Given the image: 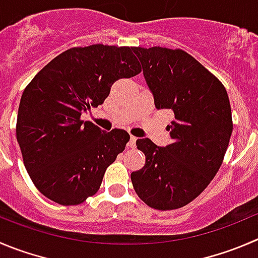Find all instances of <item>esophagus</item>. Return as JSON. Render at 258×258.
Wrapping results in <instances>:
<instances>
[{
	"instance_id": "obj_1",
	"label": "esophagus",
	"mask_w": 258,
	"mask_h": 258,
	"mask_svg": "<svg viewBox=\"0 0 258 258\" xmlns=\"http://www.w3.org/2000/svg\"><path fill=\"white\" fill-rule=\"evenodd\" d=\"M136 143H137V137L132 136L131 139H129V142H127V147H129V148H134V147H136Z\"/></svg>"
}]
</instances>
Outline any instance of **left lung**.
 <instances>
[{"mask_svg":"<svg viewBox=\"0 0 258 258\" xmlns=\"http://www.w3.org/2000/svg\"><path fill=\"white\" fill-rule=\"evenodd\" d=\"M133 51L156 107L172 110L175 120L168 125V146L137 141L146 164L132 172V182L148 207L178 209L198 198L222 166L233 131L229 99L222 82L181 49L136 46Z\"/></svg>","mask_w":258,"mask_h":258,"instance_id":"obj_1","label":"left lung"}]
</instances>
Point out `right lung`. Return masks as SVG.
Instances as JSON below:
<instances>
[{
	"mask_svg": "<svg viewBox=\"0 0 258 258\" xmlns=\"http://www.w3.org/2000/svg\"><path fill=\"white\" fill-rule=\"evenodd\" d=\"M141 71L132 46L94 44L63 51L26 86L16 138L26 171L44 196L68 207L97 192L131 137L122 129L101 131L81 115L104 104L115 81Z\"/></svg>",
	"mask_w": 258,
	"mask_h": 258,
	"instance_id": "add662e5",
	"label": "right lung"
}]
</instances>
